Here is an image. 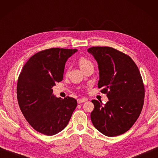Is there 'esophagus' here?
I'll list each match as a JSON object with an SVG mask.
<instances>
[{"mask_svg":"<svg viewBox=\"0 0 158 158\" xmlns=\"http://www.w3.org/2000/svg\"><path fill=\"white\" fill-rule=\"evenodd\" d=\"M87 100H88V99H87L86 98H79V99L77 100V102H78L79 104H81V103H82V102H85Z\"/></svg>","mask_w":158,"mask_h":158,"instance_id":"obj_1","label":"esophagus"}]
</instances>
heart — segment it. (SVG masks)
<instances>
[{"instance_id": "heart-1", "label": "heart", "mask_w": 158, "mask_h": 158, "mask_svg": "<svg viewBox=\"0 0 158 158\" xmlns=\"http://www.w3.org/2000/svg\"><path fill=\"white\" fill-rule=\"evenodd\" d=\"M79 65H80V66H81V69L84 68V67H85L87 66L92 64V62L90 61L89 59L84 58V57H81V58L79 59Z\"/></svg>"}]
</instances>
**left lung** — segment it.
Returning <instances> with one entry per match:
<instances>
[{
    "mask_svg": "<svg viewBox=\"0 0 158 158\" xmlns=\"http://www.w3.org/2000/svg\"><path fill=\"white\" fill-rule=\"evenodd\" d=\"M99 69L98 88L109 101L92 100V122L99 132L113 137L125 133L139 118L143 106L145 88L135 62L129 56L110 47H92Z\"/></svg>",
    "mask_w": 158,
    "mask_h": 158,
    "instance_id": "left-lung-1",
    "label": "left lung"
}]
</instances>
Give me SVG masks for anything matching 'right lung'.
I'll list each match as a JSON object with an SVG mask.
<instances>
[{
  "label": "right lung",
  "mask_w": 158,
  "mask_h": 158,
  "mask_svg": "<svg viewBox=\"0 0 158 158\" xmlns=\"http://www.w3.org/2000/svg\"><path fill=\"white\" fill-rule=\"evenodd\" d=\"M77 49L51 48L35 53L20 73L17 97L22 114L33 128L48 136L56 135L68 125L77 100L53 94L52 87L63 79L65 64Z\"/></svg>",
  "instance_id": "1"
}]
</instances>
